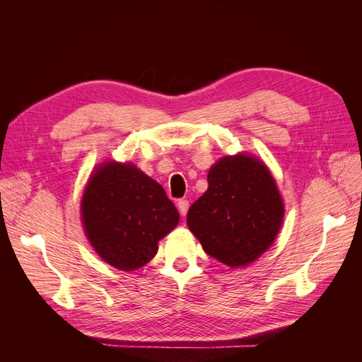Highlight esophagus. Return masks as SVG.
I'll return each mask as SVG.
<instances>
[{
  "instance_id": "1",
  "label": "esophagus",
  "mask_w": 362,
  "mask_h": 362,
  "mask_svg": "<svg viewBox=\"0 0 362 362\" xmlns=\"http://www.w3.org/2000/svg\"><path fill=\"white\" fill-rule=\"evenodd\" d=\"M178 210L181 213V216H185L189 211V201L187 199H180L178 201Z\"/></svg>"
}]
</instances>
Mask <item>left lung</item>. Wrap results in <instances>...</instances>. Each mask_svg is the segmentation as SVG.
Masks as SVG:
<instances>
[{
	"label": "left lung",
	"mask_w": 362,
	"mask_h": 362,
	"mask_svg": "<svg viewBox=\"0 0 362 362\" xmlns=\"http://www.w3.org/2000/svg\"><path fill=\"white\" fill-rule=\"evenodd\" d=\"M282 217L284 204L267 168L238 154L208 172V189L189 208L187 225L208 255L242 267L273 243Z\"/></svg>",
	"instance_id": "1"
}]
</instances>
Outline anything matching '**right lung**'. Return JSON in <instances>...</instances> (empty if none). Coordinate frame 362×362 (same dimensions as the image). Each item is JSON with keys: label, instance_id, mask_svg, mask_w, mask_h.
Masks as SVG:
<instances>
[{"label": "right lung", "instance_id": "right-lung-1", "mask_svg": "<svg viewBox=\"0 0 362 362\" xmlns=\"http://www.w3.org/2000/svg\"><path fill=\"white\" fill-rule=\"evenodd\" d=\"M87 238L104 261L136 270L156 257L158 242L178 225L166 192L133 164L104 163L81 201Z\"/></svg>", "mask_w": 362, "mask_h": 362}]
</instances>
